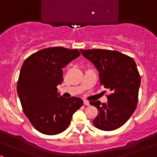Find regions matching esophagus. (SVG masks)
<instances>
[{
    "mask_svg": "<svg viewBox=\"0 0 157 157\" xmlns=\"http://www.w3.org/2000/svg\"><path fill=\"white\" fill-rule=\"evenodd\" d=\"M83 104H84L85 105H90V102H88V101L86 100H83Z\"/></svg>",
    "mask_w": 157,
    "mask_h": 157,
    "instance_id": "1",
    "label": "esophagus"
}]
</instances>
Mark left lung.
Segmentation results:
<instances>
[{
    "instance_id": "8db88e82",
    "label": "left lung",
    "mask_w": 157,
    "mask_h": 157,
    "mask_svg": "<svg viewBox=\"0 0 157 157\" xmlns=\"http://www.w3.org/2000/svg\"><path fill=\"white\" fill-rule=\"evenodd\" d=\"M80 52L98 70L101 85L111 92L106 103L90 102L99 112L93 124L102 131L117 129L129 119L137 105L140 77L135 61L117 51L80 49Z\"/></svg>"
}]
</instances>
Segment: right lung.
<instances>
[{"label": "right lung", "mask_w": 157, "mask_h": 157, "mask_svg": "<svg viewBox=\"0 0 157 157\" xmlns=\"http://www.w3.org/2000/svg\"><path fill=\"white\" fill-rule=\"evenodd\" d=\"M80 55L77 49L53 47L33 54L23 62L17 94L23 112L39 132L47 135L63 132L83 105L78 97L59 96L57 88L63 81L62 68Z\"/></svg>", "instance_id": "right-lung-1"}]
</instances>
